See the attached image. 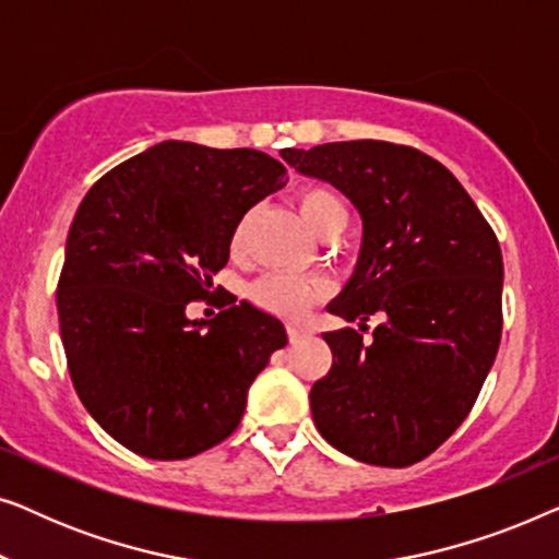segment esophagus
Listing matches in <instances>:
<instances>
[{"instance_id":"34e87169","label":"esophagus","mask_w":559,"mask_h":559,"mask_svg":"<svg viewBox=\"0 0 559 559\" xmlns=\"http://www.w3.org/2000/svg\"><path fill=\"white\" fill-rule=\"evenodd\" d=\"M287 335H289V343H297V341L308 338V335H310V331H308V328H305V325L289 323V325H287Z\"/></svg>"}]
</instances>
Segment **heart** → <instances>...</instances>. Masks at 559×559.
<instances>
[{"mask_svg":"<svg viewBox=\"0 0 559 559\" xmlns=\"http://www.w3.org/2000/svg\"><path fill=\"white\" fill-rule=\"evenodd\" d=\"M297 211L310 231L323 236L328 228L343 224L346 226V205L333 190L323 186L302 188L297 193ZM243 231H247V221H241L234 231V249L239 251L243 247ZM328 293V285L323 280L310 277H295V274H266V277L257 280L249 289L251 302L259 310L270 312V316L285 318V320H302L308 316L312 305Z\"/></svg>","mask_w":559,"mask_h":559,"instance_id":"1","label":"heart"}]
</instances>
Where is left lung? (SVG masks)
I'll return each mask as SVG.
<instances>
[{
	"label": "left lung",
	"instance_id": "8db88e82",
	"mask_svg": "<svg viewBox=\"0 0 559 559\" xmlns=\"http://www.w3.org/2000/svg\"><path fill=\"white\" fill-rule=\"evenodd\" d=\"M282 159L361 216L356 270L328 310L361 331L381 318L371 338L323 333L333 366L310 389L318 432L369 465L423 461L468 417L499 350V239L455 175L415 147L328 142Z\"/></svg>",
	"mask_w": 559,
	"mask_h": 559
}]
</instances>
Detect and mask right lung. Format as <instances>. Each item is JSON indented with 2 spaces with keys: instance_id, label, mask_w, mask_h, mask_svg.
Segmentation results:
<instances>
[{
  "instance_id": "1",
  "label": "right lung",
  "mask_w": 559,
  "mask_h": 559,
  "mask_svg": "<svg viewBox=\"0 0 559 559\" xmlns=\"http://www.w3.org/2000/svg\"><path fill=\"white\" fill-rule=\"evenodd\" d=\"M259 150L167 140L94 182L68 231L58 320L75 394L136 455L182 461L226 440L285 325L249 302L190 320L251 205L285 186Z\"/></svg>"
}]
</instances>
